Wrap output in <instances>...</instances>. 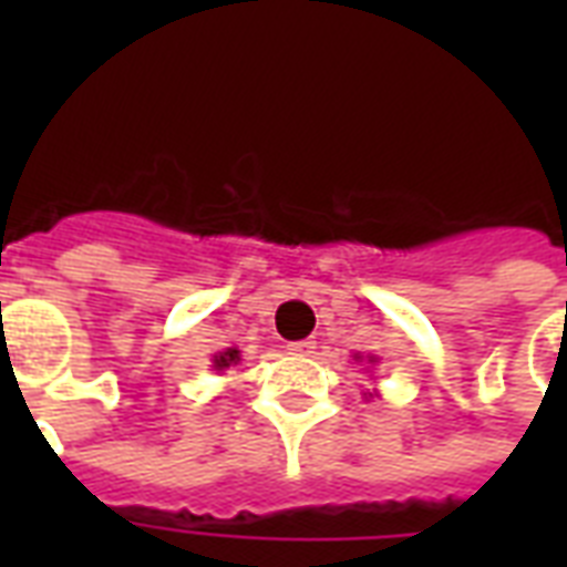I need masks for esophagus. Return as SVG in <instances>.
Wrapping results in <instances>:
<instances>
[{
  "label": "esophagus",
  "instance_id": "34e87169",
  "mask_svg": "<svg viewBox=\"0 0 567 567\" xmlns=\"http://www.w3.org/2000/svg\"><path fill=\"white\" fill-rule=\"evenodd\" d=\"M288 350H291L293 355H311L315 350H318V341H311V338H302V341H291V344H288Z\"/></svg>",
  "mask_w": 567,
  "mask_h": 567
}]
</instances>
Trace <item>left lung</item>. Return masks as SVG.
<instances>
[{"mask_svg":"<svg viewBox=\"0 0 567 567\" xmlns=\"http://www.w3.org/2000/svg\"><path fill=\"white\" fill-rule=\"evenodd\" d=\"M355 359H362V355H355Z\"/></svg>","mask_w":567,"mask_h":567,"instance_id":"8db88e82","label":"left lung"}]
</instances>
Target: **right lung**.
I'll return each instance as SVG.
<instances>
[{"label": "right lung", "mask_w": 567, "mask_h": 567, "mask_svg": "<svg viewBox=\"0 0 567 567\" xmlns=\"http://www.w3.org/2000/svg\"><path fill=\"white\" fill-rule=\"evenodd\" d=\"M240 362V350H235V347H231V350H226V353H220V355H214V371H223V368H229V364H238Z\"/></svg>", "instance_id": "add662e5"}]
</instances>
